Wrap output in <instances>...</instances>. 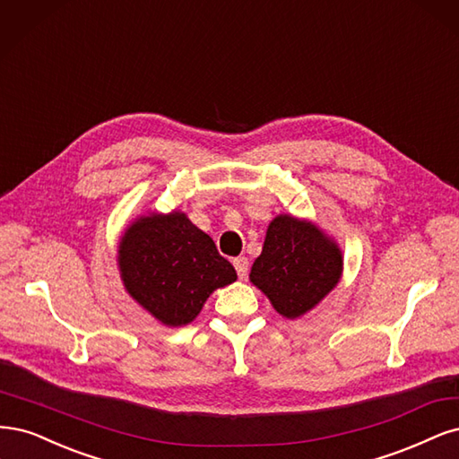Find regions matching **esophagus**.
Segmentation results:
<instances>
[{"label": "esophagus", "mask_w": 459, "mask_h": 459, "mask_svg": "<svg viewBox=\"0 0 459 459\" xmlns=\"http://www.w3.org/2000/svg\"><path fill=\"white\" fill-rule=\"evenodd\" d=\"M232 264H234V269H236V273H238V278H246L247 276V271H249V261H247V257H236L234 261H232Z\"/></svg>", "instance_id": "obj_1"}]
</instances>
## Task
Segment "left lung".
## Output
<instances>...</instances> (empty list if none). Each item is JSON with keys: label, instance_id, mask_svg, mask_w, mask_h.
<instances>
[{"label": "left lung", "instance_id": "1", "mask_svg": "<svg viewBox=\"0 0 459 459\" xmlns=\"http://www.w3.org/2000/svg\"><path fill=\"white\" fill-rule=\"evenodd\" d=\"M343 273L339 246L310 221L278 215L271 221L249 280L276 313L299 318L337 286Z\"/></svg>", "mask_w": 459, "mask_h": 459}]
</instances>
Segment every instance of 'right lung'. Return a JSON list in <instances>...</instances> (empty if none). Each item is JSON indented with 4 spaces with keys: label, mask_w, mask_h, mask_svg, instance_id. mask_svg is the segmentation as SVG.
I'll use <instances>...</instances> for the list:
<instances>
[{
    "label": "right lung",
    "mask_w": 459,
    "mask_h": 459,
    "mask_svg": "<svg viewBox=\"0 0 459 459\" xmlns=\"http://www.w3.org/2000/svg\"><path fill=\"white\" fill-rule=\"evenodd\" d=\"M117 267L131 298L171 328L195 320L217 288L236 280L215 242L181 212L133 221L117 246Z\"/></svg>",
    "instance_id": "add662e5"
}]
</instances>
